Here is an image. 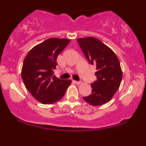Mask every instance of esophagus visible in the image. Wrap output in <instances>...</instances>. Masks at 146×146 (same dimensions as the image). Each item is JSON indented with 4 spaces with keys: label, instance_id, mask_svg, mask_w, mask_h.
Listing matches in <instances>:
<instances>
[{
    "label": "esophagus",
    "instance_id": "esophagus-1",
    "mask_svg": "<svg viewBox=\"0 0 146 146\" xmlns=\"http://www.w3.org/2000/svg\"><path fill=\"white\" fill-rule=\"evenodd\" d=\"M74 82L75 84H82V82L80 81H76V80H74Z\"/></svg>",
    "mask_w": 146,
    "mask_h": 146
}]
</instances>
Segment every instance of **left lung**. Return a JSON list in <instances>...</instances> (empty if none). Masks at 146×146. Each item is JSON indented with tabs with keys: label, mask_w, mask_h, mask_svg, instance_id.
<instances>
[{
	"label": "left lung",
	"mask_w": 146,
	"mask_h": 146,
	"mask_svg": "<svg viewBox=\"0 0 146 146\" xmlns=\"http://www.w3.org/2000/svg\"><path fill=\"white\" fill-rule=\"evenodd\" d=\"M85 57L96 67L97 80L91 84L92 94L83 97L86 102L92 106H101L108 102L118 90L122 79L119 61L115 53L94 37L77 39Z\"/></svg>",
	"instance_id": "8db88e82"
}]
</instances>
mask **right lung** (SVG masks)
<instances>
[{
  "mask_svg": "<svg viewBox=\"0 0 146 146\" xmlns=\"http://www.w3.org/2000/svg\"><path fill=\"white\" fill-rule=\"evenodd\" d=\"M69 39L51 38L32 48L26 56L21 76L27 90L43 104L60 100L71 83L54 76L58 55L67 46Z\"/></svg>",
  "mask_w": 146,
  "mask_h": 146,
  "instance_id": "add662e5",
  "label": "right lung"
}]
</instances>
